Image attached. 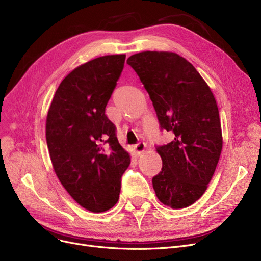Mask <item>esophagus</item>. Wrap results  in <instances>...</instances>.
<instances>
[{
    "mask_svg": "<svg viewBox=\"0 0 261 261\" xmlns=\"http://www.w3.org/2000/svg\"><path fill=\"white\" fill-rule=\"evenodd\" d=\"M145 148H146V144L143 143V142H141V143H139L138 145H135V146L133 147V152H134L136 155H141V154L144 152Z\"/></svg>",
    "mask_w": 261,
    "mask_h": 261,
    "instance_id": "1",
    "label": "esophagus"
}]
</instances>
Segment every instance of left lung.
Here are the masks:
<instances>
[{
  "label": "left lung",
  "mask_w": 261,
  "mask_h": 261,
  "mask_svg": "<svg viewBox=\"0 0 261 261\" xmlns=\"http://www.w3.org/2000/svg\"><path fill=\"white\" fill-rule=\"evenodd\" d=\"M127 63L139 75L162 129L174 135L156 148L162 171L152 179L158 199L174 210L199 200L207 189L222 150L215 96L195 66L172 51H142Z\"/></svg>",
  "instance_id": "left-lung-1"
}]
</instances>
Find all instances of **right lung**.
Segmentation results:
<instances>
[{"label":"right lung","mask_w":261,"mask_h":261,"mask_svg":"<svg viewBox=\"0 0 261 261\" xmlns=\"http://www.w3.org/2000/svg\"><path fill=\"white\" fill-rule=\"evenodd\" d=\"M126 55L95 58L61 81L46 116V143L53 168L65 190L93 213L112 208L130 155L105 114Z\"/></svg>","instance_id":"add662e5"}]
</instances>
